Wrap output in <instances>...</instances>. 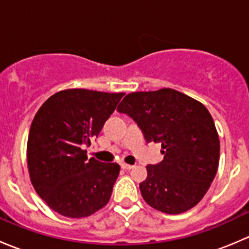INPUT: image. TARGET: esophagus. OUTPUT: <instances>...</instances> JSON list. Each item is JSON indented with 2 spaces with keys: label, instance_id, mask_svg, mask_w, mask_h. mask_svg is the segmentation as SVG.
I'll list each match as a JSON object with an SVG mask.
<instances>
[{
  "label": "esophagus",
  "instance_id": "esophagus-1",
  "mask_svg": "<svg viewBox=\"0 0 249 249\" xmlns=\"http://www.w3.org/2000/svg\"><path fill=\"white\" fill-rule=\"evenodd\" d=\"M120 166H122V169L123 170H131V169H134V165H129V164H125V162H122V164H120Z\"/></svg>",
  "mask_w": 249,
  "mask_h": 249
}]
</instances>
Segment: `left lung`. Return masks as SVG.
I'll list each match as a JSON object with an SVG mask.
<instances>
[{"label": "left lung", "instance_id": "obj_1", "mask_svg": "<svg viewBox=\"0 0 249 249\" xmlns=\"http://www.w3.org/2000/svg\"><path fill=\"white\" fill-rule=\"evenodd\" d=\"M117 109L137 123L148 143H161L164 160L148 165L140 183L144 201L167 214L196 206L219 164V137L208 109L170 88L127 94Z\"/></svg>", "mask_w": 249, "mask_h": 249}]
</instances>
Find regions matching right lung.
<instances>
[{
	"instance_id": "1",
	"label": "right lung",
	"mask_w": 249,
	"mask_h": 249,
	"mask_svg": "<svg viewBox=\"0 0 249 249\" xmlns=\"http://www.w3.org/2000/svg\"><path fill=\"white\" fill-rule=\"evenodd\" d=\"M124 95L61 90L35 115L27 140L30 179L41 199L59 214L89 217L108 203L120 166L88 160L84 148L91 145Z\"/></svg>"
}]
</instances>
